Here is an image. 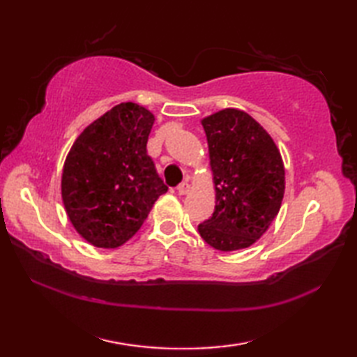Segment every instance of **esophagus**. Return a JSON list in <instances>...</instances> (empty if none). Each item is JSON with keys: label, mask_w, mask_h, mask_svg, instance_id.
I'll list each match as a JSON object with an SVG mask.
<instances>
[{"label": "esophagus", "mask_w": 357, "mask_h": 357, "mask_svg": "<svg viewBox=\"0 0 357 357\" xmlns=\"http://www.w3.org/2000/svg\"><path fill=\"white\" fill-rule=\"evenodd\" d=\"M188 192H190V185H188V183H185V181L178 185V193L179 195H187Z\"/></svg>", "instance_id": "1"}]
</instances>
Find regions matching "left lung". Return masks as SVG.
Segmentation results:
<instances>
[{"label": "left lung", "mask_w": 357, "mask_h": 357, "mask_svg": "<svg viewBox=\"0 0 357 357\" xmlns=\"http://www.w3.org/2000/svg\"><path fill=\"white\" fill-rule=\"evenodd\" d=\"M213 172L216 207L198 225L201 238L221 252L247 248L268 230L285 192L276 144L259 123L238 109L202 119Z\"/></svg>", "instance_id": "8db88e82"}]
</instances>
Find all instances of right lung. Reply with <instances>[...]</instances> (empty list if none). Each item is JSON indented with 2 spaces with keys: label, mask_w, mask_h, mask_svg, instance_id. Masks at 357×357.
Returning a JSON list of instances; mask_svg holds the SVG:
<instances>
[{
  "label": "right lung",
  "mask_w": 357,
  "mask_h": 357,
  "mask_svg": "<svg viewBox=\"0 0 357 357\" xmlns=\"http://www.w3.org/2000/svg\"><path fill=\"white\" fill-rule=\"evenodd\" d=\"M153 123L147 109L121 102L93 121L67 155L64 207L77 231L95 247L123 245L169 190L147 155Z\"/></svg>",
  "instance_id": "add662e5"
}]
</instances>
